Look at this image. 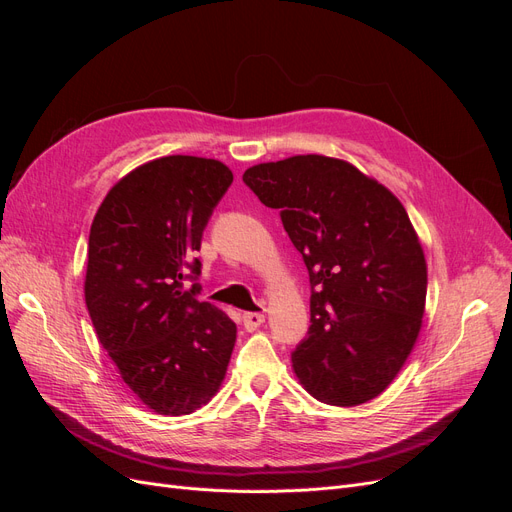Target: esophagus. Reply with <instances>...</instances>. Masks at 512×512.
Masks as SVG:
<instances>
[{
	"label": "esophagus",
	"mask_w": 512,
	"mask_h": 512,
	"mask_svg": "<svg viewBox=\"0 0 512 512\" xmlns=\"http://www.w3.org/2000/svg\"><path fill=\"white\" fill-rule=\"evenodd\" d=\"M262 322H265V314H258V312L243 314V327L247 331H256Z\"/></svg>",
	"instance_id": "1"
}]
</instances>
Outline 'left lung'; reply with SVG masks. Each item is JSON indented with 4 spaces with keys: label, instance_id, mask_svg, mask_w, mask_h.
<instances>
[{
    "label": "left lung",
    "instance_id": "1",
    "mask_svg": "<svg viewBox=\"0 0 512 512\" xmlns=\"http://www.w3.org/2000/svg\"><path fill=\"white\" fill-rule=\"evenodd\" d=\"M243 183L280 209L309 273L312 324L292 350L294 374L329 406L378 397L406 363L425 312V254L404 205L327 156L258 164Z\"/></svg>",
    "mask_w": 512,
    "mask_h": 512
}]
</instances>
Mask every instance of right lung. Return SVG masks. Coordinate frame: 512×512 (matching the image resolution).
Instances as JSON below:
<instances>
[{
  "instance_id": "add662e5",
  "label": "right lung",
  "mask_w": 512,
  "mask_h": 512,
  "mask_svg": "<svg viewBox=\"0 0 512 512\" xmlns=\"http://www.w3.org/2000/svg\"><path fill=\"white\" fill-rule=\"evenodd\" d=\"M230 183V168L218 160L166 156L123 177L91 224V322L123 382L158 414L205 406L235 348L237 324L198 299L203 265L194 258Z\"/></svg>"
}]
</instances>
